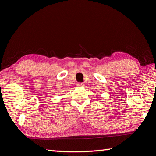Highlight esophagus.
<instances>
[{
	"label": "esophagus",
	"mask_w": 156,
	"mask_h": 156,
	"mask_svg": "<svg viewBox=\"0 0 156 156\" xmlns=\"http://www.w3.org/2000/svg\"><path fill=\"white\" fill-rule=\"evenodd\" d=\"M76 85H77L78 87H82V86H84V84L83 83V82H78V83L76 84Z\"/></svg>",
	"instance_id": "34e87169"
}]
</instances>
